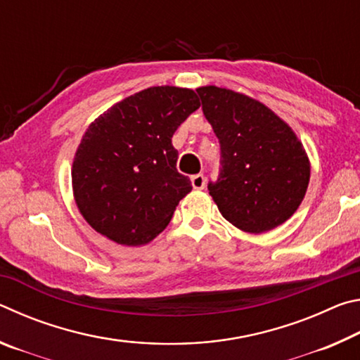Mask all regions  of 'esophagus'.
<instances>
[{"label":"esophagus","instance_id":"obj_1","mask_svg":"<svg viewBox=\"0 0 360 360\" xmlns=\"http://www.w3.org/2000/svg\"><path fill=\"white\" fill-rule=\"evenodd\" d=\"M191 182L195 191H202V188H205L206 186V178L203 174H195L191 178Z\"/></svg>","mask_w":360,"mask_h":360}]
</instances>
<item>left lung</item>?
Segmentation results:
<instances>
[{
    "label": "left lung",
    "mask_w": 360,
    "mask_h": 360,
    "mask_svg": "<svg viewBox=\"0 0 360 360\" xmlns=\"http://www.w3.org/2000/svg\"><path fill=\"white\" fill-rule=\"evenodd\" d=\"M197 92L221 143V176L208 186L219 211L249 233L276 229L307 193L311 165L302 141L288 122L251 96L216 85Z\"/></svg>",
    "instance_id": "1"
}]
</instances>
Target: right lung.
<instances>
[{
  "mask_svg": "<svg viewBox=\"0 0 360 360\" xmlns=\"http://www.w3.org/2000/svg\"><path fill=\"white\" fill-rule=\"evenodd\" d=\"M200 108L191 89L158 85L115 103L82 135L72 158V195L95 231L117 245H148L192 191L178 173L172 138Z\"/></svg>",
  "mask_w": 360,
  "mask_h": 360,
  "instance_id": "add662e5",
  "label": "right lung"
}]
</instances>
